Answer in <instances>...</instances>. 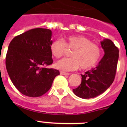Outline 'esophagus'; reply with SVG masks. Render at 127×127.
Masks as SVG:
<instances>
[{
  "label": "esophagus",
  "mask_w": 127,
  "mask_h": 127,
  "mask_svg": "<svg viewBox=\"0 0 127 127\" xmlns=\"http://www.w3.org/2000/svg\"><path fill=\"white\" fill-rule=\"evenodd\" d=\"M60 74L64 75V76H69V75H70V74L68 73V72H65L60 71Z\"/></svg>",
  "instance_id": "34e87169"
}]
</instances>
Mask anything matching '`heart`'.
Returning a JSON list of instances; mask_svg holds the SVG:
<instances>
[{"label": "heart", "mask_w": 127, "mask_h": 127, "mask_svg": "<svg viewBox=\"0 0 127 127\" xmlns=\"http://www.w3.org/2000/svg\"><path fill=\"white\" fill-rule=\"evenodd\" d=\"M67 48L73 50L71 58H64L55 63L57 69L64 71H72L78 69H88L94 67L99 60L101 51L96 44L81 35L69 36L63 41L57 39L50 45L51 54L56 58L62 57Z\"/></svg>", "instance_id": "1"}]
</instances>
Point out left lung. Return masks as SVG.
Listing matches in <instances>:
<instances>
[{
	"mask_svg": "<svg viewBox=\"0 0 127 127\" xmlns=\"http://www.w3.org/2000/svg\"><path fill=\"white\" fill-rule=\"evenodd\" d=\"M100 44L104 51V57L95 68L81 75V83L72 90L74 94L80 98L88 99L97 97L114 81L118 61V48L110 39H104Z\"/></svg>",
	"mask_w": 127,
	"mask_h": 127,
	"instance_id": "obj_1",
	"label": "left lung"
}]
</instances>
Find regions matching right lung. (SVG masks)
Listing matches in <instances>:
<instances>
[{
	"label": "right lung",
	"mask_w": 127,
	"mask_h": 127,
	"mask_svg": "<svg viewBox=\"0 0 127 127\" xmlns=\"http://www.w3.org/2000/svg\"><path fill=\"white\" fill-rule=\"evenodd\" d=\"M50 29H31L16 36L10 42L5 58L9 76L23 95L37 97L51 87L59 70L45 68L53 63Z\"/></svg>",
	"instance_id": "obj_1"
}]
</instances>
